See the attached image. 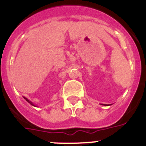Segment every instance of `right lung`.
Wrapping results in <instances>:
<instances>
[{
	"instance_id": "add662e5",
	"label": "right lung",
	"mask_w": 146,
	"mask_h": 146,
	"mask_svg": "<svg viewBox=\"0 0 146 146\" xmlns=\"http://www.w3.org/2000/svg\"><path fill=\"white\" fill-rule=\"evenodd\" d=\"M23 98H24V99H25V100H26V101H27V102H28V103H30V104H31V105H33V106H34V107H37V106H36V105H35V104H33V102H31V101H30V100H28V99H27V98L24 97V96H23Z\"/></svg>"
}]
</instances>
